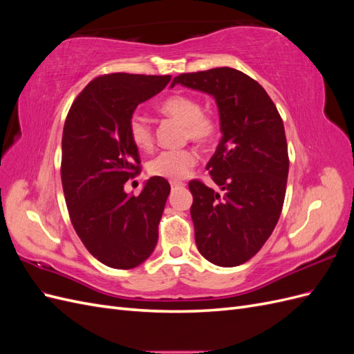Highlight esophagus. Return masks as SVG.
I'll list each match as a JSON object with an SVG mask.
<instances>
[{
  "mask_svg": "<svg viewBox=\"0 0 354 354\" xmlns=\"http://www.w3.org/2000/svg\"><path fill=\"white\" fill-rule=\"evenodd\" d=\"M169 185H171V189H178V187H183L185 186V183H181V181H176V180H173V181H169Z\"/></svg>",
  "mask_w": 354,
  "mask_h": 354,
  "instance_id": "esophagus-1",
  "label": "esophagus"
}]
</instances>
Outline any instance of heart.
Returning <instances> with one entry per match:
<instances>
[{
	"label": "heart",
	"mask_w": 354,
	"mask_h": 354,
	"mask_svg": "<svg viewBox=\"0 0 354 354\" xmlns=\"http://www.w3.org/2000/svg\"><path fill=\"white\" fill-rule=\"evenodd\" d=\"M160 112L183 122L185 137L199 145L211 143L220 131L217 118L209 112H202V104L194 95H171L160 103ZM128 136L133 145L140 151H151L153 147V130L142 115L133 113L130 116ZM196 160L198 156L192 149H168L149 160L147 171L155 177L177 181L190 174V171L196 165Z\"/></svg>",
	"instance_id": "obj_1"
}]
</instances>
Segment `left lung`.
Returning <instances> with one entry per match:
<instances>
[{"label": "left lung", "mask_w": 354, "mask_h": 354, "mask_svg": "<svg viewBox=\"0 0 354 354\" xmlns=\"http://www.w3.org/2000/svg\"><path fill=\"white\" fill-rule=\"evenodd\" d=\"M176 84L216 99L223 133L207 164L220 192L189 181L196 246L217 266L243 264L270 238L282 212L289 169L282 118L261 85L238 69L180 73Z\"/></svg>", "instance_id": "obj_1"}]
</instances>
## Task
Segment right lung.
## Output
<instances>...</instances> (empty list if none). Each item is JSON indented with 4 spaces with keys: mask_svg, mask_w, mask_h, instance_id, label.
Returning <instances> with one entry per match:
<instances>
[{
    "mask_svg": "<svg viewBox=\"0 0 354 354\" xmlns=\"http://www.w3.org/2000/svg\"><path fill=\"white\" fill-rule=\"evenodd\" d=\"M169 81V75H100L77 95L63 127L60 176L71 223L88 252L113 269L142 264L158 242L171 187L152 177L138 196L124 192L142 169L128 120Z\"/></svg>",
    "mask_w": 354,
    "mask_h": 354,
    "instance_id": "1",
    "label": "right lung"
}]
</instances>
